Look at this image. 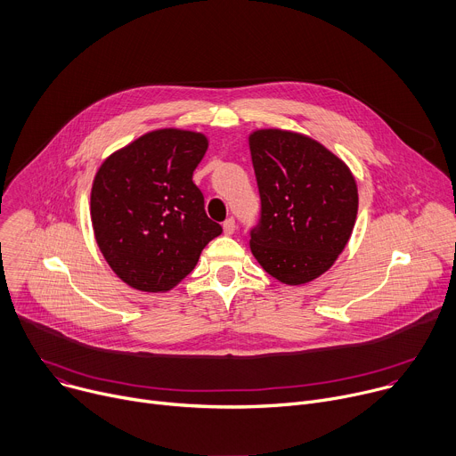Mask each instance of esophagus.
I'll return each instance as SVG.
<instances>
[{"label": "esophagus", "mask_w": 456, "mask_h": 456, "mask_svg": "<svg viewBox=\"0 0 456 456\" xmlns=\"http://www.w3.org/2000/svg\"><path fill=\"white\" fill-rule=\"evenodd\" d=\"M234 231H236V224H234V220H232V218L225 220V222H224V232H225V234H232Z\"/></svg>", "instance_id": "1"}]
</instances>
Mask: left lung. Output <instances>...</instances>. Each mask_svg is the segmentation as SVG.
I'll list each match as a JSON object with an SVG mask.
<instances>
[{
    "mask_svg": "<svg viewBox=\"0 0 456 456\" xmlns=\"http://www.w3.org/2000/svg\"><path fill=\"white\" fill-rule=\"evenodd\" d=\"M262 198L251 253L285 285H305L333 267L353 234L358 187L347 163L314 138L283 129L249 134Z\"/></svg>",
    "mask_w": 456,
    "mask_h": 456,
    "instance_id": "1",
    "label": "left lung"
}]
</instances>
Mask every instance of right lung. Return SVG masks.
<instances>
[{
  "mask_svg": "<svg viewBox=\"0 0 456 456\" xmlns=\"http://www.w3.org/2000/svg\"><path fill=\"white\" fill-rule=\"evenodd\" d=\"M209 138L163 127L103 159L93 182L91 220L114 274L142 293H167L222 234L192 182Z\"/></svg>",
  "mask_w": 456,
  "mask_h": 456,
  "instance_id": "add662e5",
  "label": "right lung"
}]
</instances>
